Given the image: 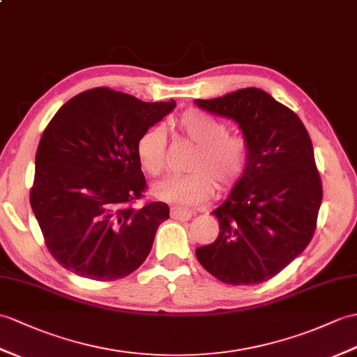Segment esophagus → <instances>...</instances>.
I'll return each mask as SVG.
<instances>
[{
  "label": "esophagus",
  "instance_id": "esophagus-1",
  "mask_svg": "<svg viewBox=\"0 0 357 357\" xmlns=\"http://www.w3.org/2000/svg\"><path fill=\"white\" fill-rule=\"evenodd\" d=\"M170 216H172V219L184 222V220L192 219L193 211L187 210V208H181V206H173V208L170 210Z\"/></svg>",
  "mask_w": 357,
  "mask_h": 357
}]
</instances>
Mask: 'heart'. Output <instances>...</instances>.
Listing matches in <instances>:
<instances>
[{
  "label": "heart",
  "instance_id": "1",
  "mask_svg": "<svg viewBox=\"0 0 357 357\" xmlns=\"http://www.w3.org/2000/svg\"><path fill=\"white\" fill-rule=\"evenodd\" d=\"M182 137L196 146L187 175H173L153 185L161 201L196 206L219 188H229L246 170L250 149L242 135L227 134V124L197 109L182 112L175 121ZM137 158L147 175L158 176L165 169V137L160 128L144 130L137 141Z\"/></svg>",
  "mask_w": 357,
  "mask_h": 357
}]
</instances>
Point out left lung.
Masks as SVG:
<instances>
[{
  "label": "left lung",
  "mask_w": 357,
  "mask_h": 357,
  "mask_svg": "<svg viewBox=\"0 0 357 357\" xmlns=\"http://www.w3.org/2000/svg\"><path fill=\"white\" fill-rule=\"evenodd\" d=\"M195 103L234 120L250 149L242 178L211 213L220 233L196 257L223 283H263L305 250L317 228L322 184L309 132L294 111L259 88Z\"/></svg>",
  "instance_id": "8db88e82"
}]
</instances>
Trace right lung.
Wrapping results in <instances>:
<instances>
[{"label":"right lung","instance_id":"1","mask_svg":"<svg viewBox=\"0 0 357 357\" xmlns=\"http://www.w3.org/2000/svg\"><path fill=\"white\" fill-rule=\"evenodd\" d=\"M175 106L94 88L54 114L36 151L30 205L62 268L112 281L147 259L170 210L164 202L132 205L146 188L137 141Z\"/></svg>","mask_w":357,"mask_h":357}]
</instances>
